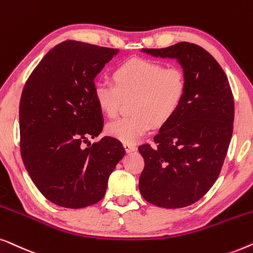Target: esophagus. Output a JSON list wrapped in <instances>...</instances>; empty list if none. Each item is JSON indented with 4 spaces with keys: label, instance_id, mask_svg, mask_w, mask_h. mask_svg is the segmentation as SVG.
<instances>
[{
    "label": "esophagus",
    "instance_id": "34e87169",
    "mask_svg": "<svg viewBox=\"0 0 253 253\" xmlns=\"http://www.w3.org/2000/svg\"><path fill=\"white\" fill-rule=\"evenodd\" d=\"M124 147H125V150L127 151V152H133V151H136L137 150V147H136V144H133V143H125L124 144Z\"/></svg>",
    "mask_w": 253,
    "mask_h": 253
}]
</instances>
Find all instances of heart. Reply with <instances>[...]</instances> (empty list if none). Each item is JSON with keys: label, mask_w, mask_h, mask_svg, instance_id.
I'll use <instances>...</instances> for the list:
<instances>
[{"label": "heart", "mask_w": 253, "mask_h": 253, "mask_svg": "<svg viewBox=\"0 0 253 253\" xmlns=\"http://www.w3.org/2000/svg\"><path fill=\"white\" fill-rule=\"evenodd\" d=\"M113 83H99L94 88L98 109L108 117L118 112L122 97L135 96L131 112L110 123L106 133L124 142L134 143L156 124L162 126L176 115L187 95L186 73L176 66L143 58H131L119 64L112 72Z\"/></svg>", "instance_id": "1"}]
</instances>
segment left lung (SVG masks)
<instances>
[{"label":"left lung","instance_id":"obj_1","mask_svg":"<svg viewBox=\"0 0 253 253\" xmlns=\"http://www.w3.org/2000/svg\"><path fill=\"white\" fill-rule=\"evenodd\" d=\"M143 51L179 60L188 89L179 111L154 137V147H138L144 159L138 189L159 208H184L218 179L233 135V92L219 63L197 44L179 42Z\"/></svg>","mask_w":253,"mask_h":253}]
</instances>
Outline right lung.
<instances>
[{
	"label": "right lung",
	"instance_id": "obj_1",
	"mask_svg": "<svg viewBox=\"0 0 253 253\" xmlns=\"http://www.w3.org/2000/svg\"><path fill=\"white\" fill-rule=\"evenodd\" d=\"M118 51L64 41L42 58L24 86L21 158L40 193L58 206L81 209L101 201L110 174L125 156L115 137L88 142L103 129L94 79Z\"/></svg>",
	"mask_w": 253,
	"mask_h": 253
}]
</instances>
